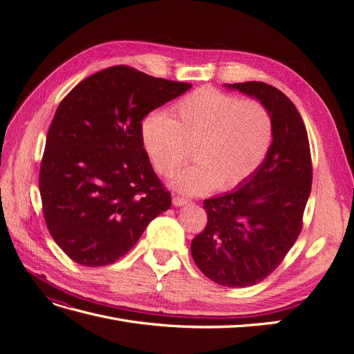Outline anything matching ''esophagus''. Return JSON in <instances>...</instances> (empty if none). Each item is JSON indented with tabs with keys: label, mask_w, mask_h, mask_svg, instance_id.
Returning <instances> with one entry per match:
<instances>
[{
	"label": "esophagus",
	"mask_w": 354,
	"mask_h": 354,
	"mask_svg": "<svg viewBox=\"0 0 354 354\" xmlns=\"http://www.w3.org/2000/svg\"><path fill=\"white\" fill-rule=\"evenodd\" d=\"M189 201L185 199V198H180V196H174L173 198V205L174 207H183V205H187Z\"/></svg>",
	"instance_id": "esophagus-1"
}]
</instances>
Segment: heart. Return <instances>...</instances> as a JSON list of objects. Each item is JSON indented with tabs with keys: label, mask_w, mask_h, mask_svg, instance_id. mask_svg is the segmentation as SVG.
<instances>
[{
	"label": "heart",
	"mask_w": 354,
	"mask_h": 354,
	"mask_svg": "<svg viewBox=\"0 0 354 354\" xmlns=\"http://www.w3.org/2000/svg\"><path fill=\"white\" fill-rule=\"evenodd\" d=\"M140 137L160 176H173L192 149L198 164L181 171L171 186L198 195L216 186L229 190L248 180L269 152L273 121L260 102L202 87L178 100L171 118L147 113Z\"/></svg>",
	"instance_id": "1"
}]
</instances>
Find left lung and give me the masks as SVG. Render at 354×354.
<instances>
[{
    "label": "left lung",
    "instance_id": "8db88e82",
    "mask_svg": "<svg viewBox=\"0 0 354 354\" xmlns=\"http://www.w3.org/2000/svg\"><path fill=\"white\" fill-rule=\"evenodd\" d=\"M224 87L266 106L273 121V140L248 180L203 201L208 223L192 241L190 251L208 279L245 288L266 279L301 232L312 190V156L301 116L281 90L257 81Z\"/></svg>",
    "mask_w": 354,
    "mask_h": 354
}]
</instances>
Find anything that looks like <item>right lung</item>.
Segmentation results:
<instances>
[{
	"mask_svg": "<svg viewBox=\"0 0 354 354\" xmlns=\"http://www.w3.org/2000/svg\"><path fill=\"white\" fill-rule=\"evenodd\" d=\"M190 87L120 65L85 78L60 102L39 194L50 234L75 263L102 267L120 260L171 207L142 145L140 124Z\"/></svg>",
	"mask_w": 354,
	"mask_h": 354,
	"instance_id": "right-lung-1",
	"label": "right lung"
}]
</instances>
